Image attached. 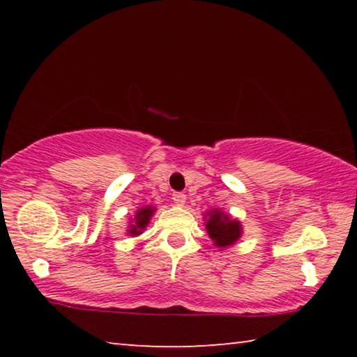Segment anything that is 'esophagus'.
I'll return each instance as SVG.
<instances>
[{
    "label": "esophagus",
    "mask_w": 357,
    "mask_h": 357,
    "mask_svg": "<svg viewBox=\"0 0 357 357\" xmlns=\"http://www.w3.org/2000/svg\"><path fill=\"white\" fill-rule=\"evenodd\" d=\"M185 195L183 192H174L173 195H172V200H173V203L174 204H178V206H183V204L185 203Z\"/></svg>",
    "instance_id": "obj_1"
}]
</instances>
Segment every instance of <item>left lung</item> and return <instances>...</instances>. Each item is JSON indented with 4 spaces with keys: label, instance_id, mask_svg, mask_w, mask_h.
Segmentation results:
<instances>
[{
    "label": "left lung",
    "instance_id": "8db88e82",
    "mask_svg": "<svg viewBox=\"0 0 357 357\" xmlns=\"http://www.w3.org/2000/svg\"><path fill=\"white\" fill-rule=\"evenodd\" d=\"M206 229L211 239L214 241L217 247L231 245L236 243L241 236L239 222L231 220L227 214L220 213V211H213V213H209Z\"/></svg>",
    "mask_w": 357,
    "mask_h": 357
}]
</instances>
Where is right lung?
<instances>
[{"label":"right lung","instance_id":"add662e5","mask_svg":"<svg viewBox=\"0 0 357 357\" xmlns=\"http://www.w3.org/2000/svg\"><path fill=\"white\" fill-rule=\"evenodd\" d=\"M154 214V209L153 208H143V209H138L137 214H135V222L134 225H130L129 229V234L130 236H135V234H140L142 229L146 228V225L149 223L151 215Z\"/></svg>","mask_w":357,"mask_h":357}]
</instances>
